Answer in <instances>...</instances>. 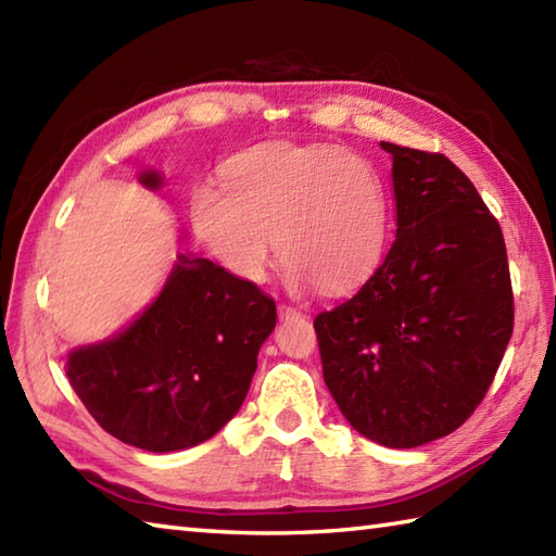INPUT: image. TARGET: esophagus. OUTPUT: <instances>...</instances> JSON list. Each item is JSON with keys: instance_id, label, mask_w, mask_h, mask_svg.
<instances>
[{"instance_id": "1", "label": "esophagus", "mask_w": 556, "mask_h": 556, "mask_svg": "<svg viewBox=\"0 0 556 556\" xmlns=\"http://www.w3.org/2000/svg\"><path fill=\"white\" fill-rule=\"evenodd\" d=\"M279 317L281 320H291V317H301L303 313L299 308H293V305H287V303H279Z\"/></svg>"}]
</instances>
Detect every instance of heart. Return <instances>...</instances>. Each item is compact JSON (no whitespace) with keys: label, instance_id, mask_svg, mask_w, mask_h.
Returning a JSON list of instances; mask_svg holds the SVG:
<instances>
[{"label":"heart","instance_id":"b5f03b06","mask_svg":"<svg viewBox=\"0 0 556 556\" xmlns=\"http://www.w3.org/2000/svg\"><path fill=\"white\" fill-rule=\"evenodd\" d=\"M227 185L200 184L191 217L200 241L233 277L263 281L275 241L296 289L344 293L380 267L392 212L382 174L358 152L257 146L229 164Z\"/></svg>","mask_w":556,"mask_h":556}]
</instances>
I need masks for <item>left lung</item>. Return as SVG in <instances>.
Instances as JSON below:
<instances>
[{
  "instance_id": "obj_1",
  "label": "left lung",
  "mask_w": 556,
  "mask_h": 556,
  "mask_svg": "<svg viewBox=\"0 0 556 556\" xmlns=\"http://www.w3.org/2000/svg\"><path fill=\"white\" fill-rule=\"evenodd\" d=\"M392 155L396 239L356 296L315 317L325 384L368 440L410 448L452 434L485 399L514 332L500 222L440 155Z\"/></svg>"
}]
</instances>
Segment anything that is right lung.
I'll list each match as a JSON object with an SVG mask.
<instances>
[{"mask_svg": "<svg viewBox=\"0 0 556 556\" xmlns=\"http://www.w3.org/2000/svg\"><path fill=\"white\" fill-rule=\"evenodd\" d=\"M157 191V172L140 174ZM277 305L212 260L179 255L167 285L124 332L68 353L83 406L124 444L176 452L210 440L241 408Z\"/></svg>", "mask_w": 556, "mask_h": 556, "instance_id": "add662e5", "label": "right lung"}]
</instances>
